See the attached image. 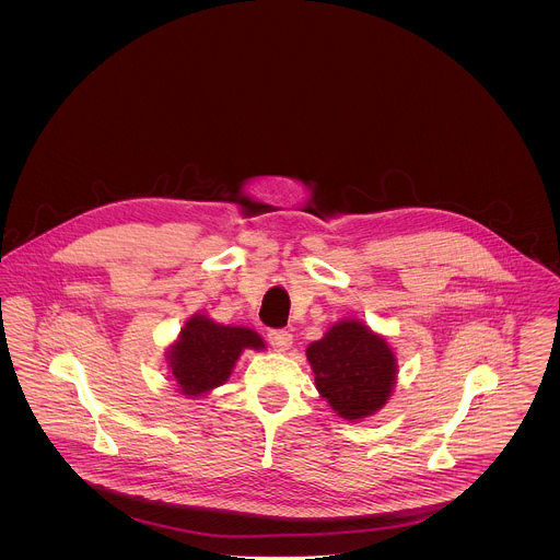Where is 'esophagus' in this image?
Segmentation results:
<instances>
[{
  "mask_svg": "<svg viewBox=\"0 0 560 560\" xmlns=\"http://www.w3.org/2000/svg\"><path fill=\"white\" fill-rule=\"evenodd\" d=\"M267 340H269V345L276 351H287L291 347V342H293V336L289 331H284V329H269L267 331Z\"/></svg>",
  "mask_w": 560,
  "mask_h": 560,
  "instance_id": "esophagus-1",
  "label": "esophagus"
}]
</instances>
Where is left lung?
Instances as JSON below:
<instances>
[{"label":"left lung","instance_id":"8db88e82","mask_svg":"<svg viewBox=\"0 0 560 560\" xmlns=\"http://www.w3.org/2000/svg\"><path fill=\"white\" fill-rule=\"evenodd\" d=\"M320 397L345 420L380 411L397 384V358L388 340L362 320L334 323L306 349Z\"/></svg>","mask_w":560,"mask_h":560}]
</instances>
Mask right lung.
I'll return each mask as SVG.
<instances>
[{"instance_id": "obj_1", "label": "right lung", "mask_w": 560, "mask_h": 560, "mask_svg": "<svg viewBox=\"0 0 560 560\" xmlns=\"http://www.w3.org/2000/svg\"><path fill=\"white\" fill-rule=\"evenodd\" d=\"M243 349H265L249 327L220 325L207 315H194L167 349V366L178 393L202 397L229 382Z\"/></svg>"}]
</instances>
